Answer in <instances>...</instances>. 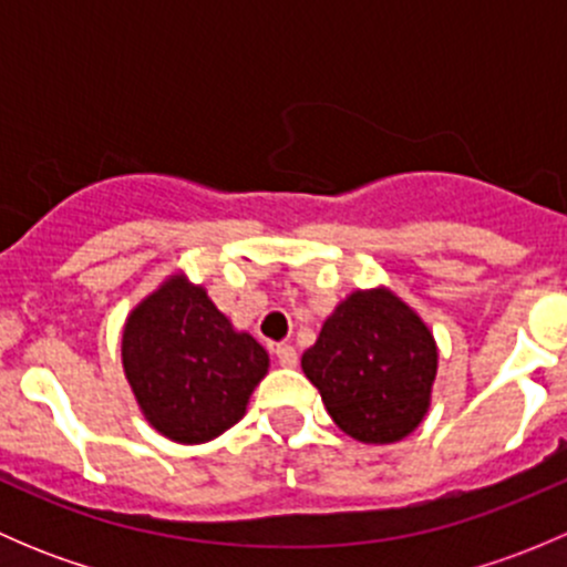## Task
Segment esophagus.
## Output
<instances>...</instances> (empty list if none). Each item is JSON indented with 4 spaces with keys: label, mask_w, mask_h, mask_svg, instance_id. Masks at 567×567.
<instances>
[{
    "label": "esophagus",
    "mask_w": 567,
    "mask_h": 567,
    "mask_svg": "<svg viewBox=\"0 0 567 567\" xmlns=\"http://www.w3.org/2000/svg\"><path fill=\"white\" fill-rule=\"evenodd\" d=\"M274 353H277V362L282 364V368H296L299 364V357H296V348L293 346H277L274 348Z\"/></svg>",
    "instance_id": "obj_1"
}]
</instances>
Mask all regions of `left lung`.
<instances>
[{"instance_id": "left-lung-1", "label": "left lung", "mask_w": 567, "mask_h": 567, "mask_svg": "<svg viewBox=\"0 0 567 567\" xmlns=\"http://www.w3.org/2000/svg\"><path fill=\"white\" fill-rule=\"evenodd\" d=\"M301 370L342 433L362 444H394L431 409L436 337L414 307L375 285L334 307Z\"/></svg>"}]
</instances>
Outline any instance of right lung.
Segmentation results:
<instances>
[{
  "mask_svg": "<svg viewBox=\"0 0 567 567\" xmlns=\"http://www.w3.org/2000/svg\"><path fill=\"white\" fill-rule=\"evenodd\" d=\"M120 353L147 425L177 444L214 442L244 420L271 364L266 348L183 271L128 312Z\"/></svg>",
  "mask_w": 567,
  "mask_h": 567,
  "instance_id": "add662e5",
  "label": "right lung"
}]
</instances>
